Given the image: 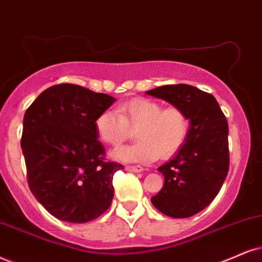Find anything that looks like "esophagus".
Instances as JSON below:
<instances>
[{
    "instance_id": "obj_1",
    "label": "esophagus",
    "mask_w": 262,
    "mask_h": 262,
    "mask_svg": "<svg viewBox=\"0 0 262 262\" xmlns=\"http://www.w3.org/2000/svg\"><path fill=\"white\" fill-rule=\"evenodd\" d=\"M126 170L130 171V172H141V171H143V167L140 165H127Z\"/></svg>"
}]
</instances>
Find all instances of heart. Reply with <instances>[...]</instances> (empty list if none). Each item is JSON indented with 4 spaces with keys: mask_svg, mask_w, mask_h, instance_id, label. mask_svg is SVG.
Here are the masks:
<instances>
[{
    "mask_svg": "<svg viewBox=\"0 0 262 262\" xmlns=\"http://www.w3.org/2000/svg\"><path fill=\"white\" fill-rule=\"evenodd\" d=\"M189 116L177 105L163 108L153 99L136 98L125 102L118 112L106 109L96 118L99 140L112 147L120 146L136 131L138 141L114 150L112 157L126 163H150L160 157L167 159L183 147L189 134Z\"/></svg>",
    "mask_w": 262,
    "mask_h": 262,
    "instance_id": "heart-1",
    "label": "heart"
}]
</instances>
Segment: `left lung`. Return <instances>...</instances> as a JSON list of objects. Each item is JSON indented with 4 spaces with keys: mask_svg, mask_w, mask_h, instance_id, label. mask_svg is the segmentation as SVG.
<instances>
[{
    "mask_svg": "<svg viewBox=\"0 0 262 262\" xmlns=\"http://www.w3.org/2000/svg\"><path fill=\"white\" fill-rule=\"evenodd\" d=\"M146 93L181 106L189 116L188 137L173 159L158 167L165 180L150 200L164 215L190 217L214 200L227 176V119L215 97L194 86L165 85Z\"/></svg>",
    "mask_w": 262,
    "mask_h": 262,
    "instance_id": "8db88e82",
    "label": "left lung"
}]
</instances>
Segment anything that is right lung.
Wrapping results in <instances>:
<instances>
[{
	"instance_id": "add662e5",
	"label": "right lung",
	"mask_w": 262,
	"mask_h": 262,
	"mask_svg": "<svg viewBox=\"0 0 262 262\" xmlns=\"http://www.w3.org/2000/svg\"><path fill=\"white\" fill-rule=\"evenodd\" d=\"M114 101L59 83L45 90L25 112L20 143L29 188L59 220L85 224L112 204L113 176L124 166L105 160L95 121Z\"/></svg>"
}]
</instances>
